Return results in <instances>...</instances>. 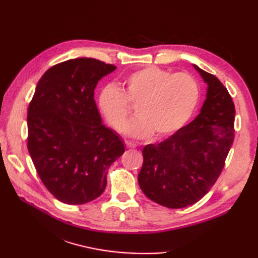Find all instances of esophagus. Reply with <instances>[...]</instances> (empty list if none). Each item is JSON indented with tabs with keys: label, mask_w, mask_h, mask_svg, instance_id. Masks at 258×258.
Segmentation results:
<instances>
[{
	"label": "esophagus",
	"mask_w": 258,
	"mask_h": 258,
	"mask_svg": "<svg viewBox=\"0 0 258 258\" xmlns=\"http://www.w3.org/2000/svg\"><path fill=\"white\" fill-rule=\"evenodd\" d=\"M125 145H126V147H127V149H135V147H136V145L134 143H132V142H130V141H125Z\"/></svg>",
	"instance_id": "esophagus-1"
}]
</instances>
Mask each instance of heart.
<instances>
[{
  "mask_svg": "<svg viewBox=\"0 0 258 258\" xmlns=\"http://www.w3.org/2000/svg\"><path fill=\"white\" fill-rule=\"evenodd\" d=\"M200 97L201 87L194 76L149 67L126 76L122 91L113 84L103 87L98 107L107 122L120 130L131 113L130 103L136 106L138 116L126 124L124 132L136 139L153 134L163 139L188 122Z\"/></svg>",
  "mask_w": 258,
  "mask_h": 258,
  "instance_id": "1",
  "label": "heart"
}]
</instances>
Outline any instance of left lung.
I'll list each match as a JSON object with an SVG mask.
<instances>
[{"label": "left lung", "mask_w": 258, "mask_h": 258, "mask_svg": "<svg viewBox=\"0 0 258 258\" xmlns=\"http://www.w3.org/2000/svg\"><path fill=\"white\" fill-rule=\"evenodd\" d=\"M193 68L207 84L200 114L160 144L146 145L139 174L143 193L168 208L193 205L210 191L234 141L231 95L216 76Z\"/></svg>", "instance_id": "obj_1"}]
</instances>
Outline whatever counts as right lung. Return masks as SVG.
Instances as JSON below:
<instances>
[{
  "label": "right lung",
  "mask_w": 258,
  "mask_h": 258,
  "mask_svg": "<svg viewBox=\"0 0 258 258\" xmlns=\"http://www.w3.org/2000/svg\"><path fill=\"white\" fill-rule=\"evenodd\" d=\"M116 67L81 57L54 65L38 81L27 109V149L43 184L59 202L81 205L106 187L123 141L102 123L94 90Z\"/></svg>",
  "instance_id": "1"
}]
</instances>
